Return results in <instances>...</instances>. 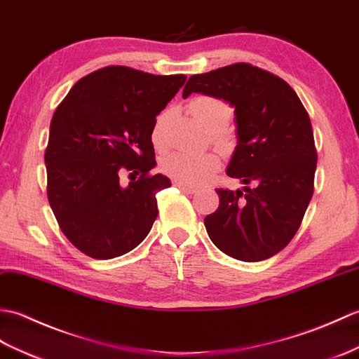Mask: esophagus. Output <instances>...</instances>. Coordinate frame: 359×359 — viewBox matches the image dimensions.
<instances>
[{
  "instance_id": "1",
  "label": "esophagus",
  "mask_w": 359,
  "mask_h": 359,
  "mask_svg": "<svg viewBox=\"0 0 359 359\" xmlns=\"http://www.w3.org/2000/svg\"><path fill=\"white\" fill-rule=\"evenodd\" d=\"M175 186H177L180 190H182V192H186V194H195L198 190L195 186H190V184H186V182H180V181L175 182Z\"/></svg>"
}]
</instances>
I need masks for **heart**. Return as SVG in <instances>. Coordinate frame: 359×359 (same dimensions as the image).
Masks as SVG:
<instances>
[{"mask_svg": "<svg viewBox=\"0 0 359 359\" xmlns=\"http://www.w3.org/2000/svg\"><path fill=\"white\" fill-rule=\"evenodd\" d=\"M189 110L207 130L210 132L212 141L222 150H230L235 144V133L227 127V121L232 116V107L229 102L213 95H198L189 102ZM165 114H161L154 124L152 142L155 147L163 146V126ZM221 165V159L217 154L207 152L194 155L187 152L167 154L161 158L159 169L167 177L186 184H201L217 173Z\"/></svg>", "mask_w": 359, "mask_h": 359, "instance_id": "heart-1", "label": "heart"}]
</instances>
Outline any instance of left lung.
Wrapping results in <instances>:
<instances>
[{"label": "left lung", "mask_w": 359, "mask_h": 359, "mask_svg": "<svg viewBox=\"0 0 359 359\" xmlns=\"http://www.w3.org/2000/svg\"><path fill=\"white\" fill-rule=\"evenodd\" d=\"M213 95L235 107L238 144L227 165L243 190L217 189L219 205L204 218L212 243L229 257L257 262L290 243L313 195L316 149L297 92L247 62L192 75L182 90Z\"/></svg>", "instance_id": "obj_1"}]
</instances>
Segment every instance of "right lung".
<instances>
[{
    "instance_id": "obj_1",
    "label": "right lung",
    "mask_w": 359,
    "mask_h": 359,
    "mask_svg": "<svg viewBox=\"0 0 359 359\" xmlns=\"http://www.w3.org/2000/svg\"><path fill=\"white\" fill-rule=\"evenodd\" d=\"M184 81L107 66L79 79L55 110L44 154L47 198L62 233L87 257H121L152 229L156 194L172 184L150 175L152 129ZM123 170L142 175L124 188Z\"/></svg>"
}]
</instances>
